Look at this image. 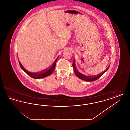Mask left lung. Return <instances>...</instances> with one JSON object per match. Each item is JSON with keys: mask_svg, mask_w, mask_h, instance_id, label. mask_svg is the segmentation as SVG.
Here are the masks:
<instances>
[{"mask_svg": "<svg viewBox=\"0 0 130 130\" xmlns=\"http://www.w3.org/2000/svg\"><path fill=\"white\" fill-rule=\"evenodd\" d=\"M73 67L74 68L75 74L79 79H82L83 80L86 81H93L97 80L100 77H101L108 70V69L109 68L110 66H109L108 67V68H107V69H106L105 71L103 72L102 73H101V74H98V75H95V76H86L84 74H82L79 72L78 71V70H77V69L76 68L75 65V60L74 59V62L73 63Z\"/></svg>", "mask_w": 130, "mask_h": 130, "instance_id": "obj_1", "label": "left lung"}]
</instances>
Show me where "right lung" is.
I'll return each instance as SVG.
<instances>
[{"label": "right lung", "mask_w": 130, "mask_h": 130, "mask_svg": "<svg viewBox=\"0 0 130 130\" xmlns=\"http://www.w3.org/2000/svg\"><path fill=\"white\" fill-rule=\"evenodd\" d=\"M58 58V57H57V58L56 59L55 61L53 63V64L49 69H45V70L42 71V72H38V73H31L30 72H28L22 66V65H21V64L20 63V62L19 61V65H20V66L21 69L25 72L26 74H27L30 76H31V77L33 78H35V79H39V78H42L45 77L46 76H48L50 75V74H52L54 70H55V68L56 67V61H57Z\"/></svg>", "instance_id": "obj_1"}]
</instances>
